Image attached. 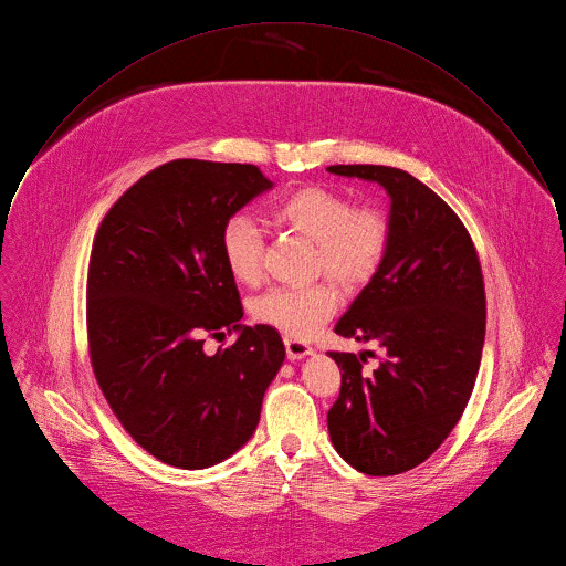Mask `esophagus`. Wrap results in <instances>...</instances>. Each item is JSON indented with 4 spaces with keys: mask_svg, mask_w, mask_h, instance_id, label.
Wrapping results in <instances>:
<instances>
[{
    "mask_svg": "<svg viewBox=\"0 0 566 566\" xmlns=\"http://www.w3.org/2000/svg\"><path fill=\"white\" fill-rule=\"evenodd\" d=\"M285 352H287L290 360H301V358L314 354L312 345H307L303 340H296V338H285Z\"/></svg>",
    "mask_w": 566,
    "mask_h": 566,
    "instance_id": "obj_1",
    "label": "esophagus"
}]
</instances>
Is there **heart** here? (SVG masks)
I'll use <instances>...</instances> for the list:
<instances>
[{"mask_svg":"<svg viewBox=\"0 0 566 566\" xmlns=\"http://www.w3.org/2000/svg\"><path fill=\"white\" fill-rule=\"evenodd\" d=\"M272 217L318 245V268L343 285H360L374 276L387 252V221L376 208H354L347 197L327 188H303L281 199ZM226 268L239 283L261 276L263 232L243 212L221 230ZM332 285L272 287L252 298V316L292 338H310L336 310Z\"/></svg>","mask_w":566,"mask_h":566,"instance_id":"heart-1","label":"heart"}]
</instances>
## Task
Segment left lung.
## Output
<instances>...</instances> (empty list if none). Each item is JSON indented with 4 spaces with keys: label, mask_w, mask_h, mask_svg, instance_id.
<instances>
[{
    "label": "left lung",
    "mask_w": 566,
    "mask_h": 566,
    "mask_svg": "<svg viewBox=\"0 0 566 566\" xmlns=\"http://www.w3.org/2000/svg\"><path fill=\"white\" fill-rule=\"evenodd\" d=\"M378 184L389 197L387 252L334 332L378 343L385 358L363 374L365 354L329 352L340 394L327 413L338 455L369 475L424 462L460 420L484 345V283L455 212L424 184L387 166H329Z\"/></svg>",
    "instance_id": "8db88e82"
}]
</instances>
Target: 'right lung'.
Segmentation results:
<instances>
[{
  "mask_svg": "<svg viewBox=\"0 0 566 566\" xmlns=\"http://www.w3.org/2000/svg\"><path fill=\"white\" fill-rule=\"evenodd\" d=\"M274 184L250 164L177 159L142 177L102 221L88 268V343L97 382L155 458L208 469L256 431L285 360L270 325L241 323L223 223ZM238 332L210 357L202 338Z\"/></svg>",
  "mask_w": 566,
  "mask_h": 566,
  "instance_id": "right-lung-1",
  "label": "right lung"
}]
</instances>
